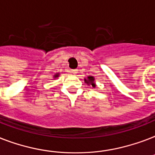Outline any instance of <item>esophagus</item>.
Returning <instances> with one entry per match:
<instances>
[{"label":"esophagus","mask_w":155,"mask_h":155,"mask_svg":"<svg viewBox=\"0 0 155 155\" xmlns=\"http://www.w3.org/2000/svg\"><path fill=\"white\" fill-rule=\"evenodd\" d=\"M71 73L74 75H76L78 73V70H71Z\"/></svg>","instance_id":"esophagus-1"}]
</instances>
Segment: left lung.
Returning a JSON list of instances; mask_svg holds the SVG:
<instances>
[{"mask_svg": "<svg viewBox=\"0 0 155 155\" xmlns=\"http://www.w3.org/2000/svg\"><path fill=\"white\" fill-rule=\"evenodd\" d=\"M84 82L88 85H92L93 88H96L97 87L96 83H95V78L92 76V75H88L87 78H84Z\"/></svg>", "mask_w": 155, "mask_h": 155, "instance_id": "obj_1", "label": "left lung"}]
</instances>
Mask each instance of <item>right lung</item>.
<instances>
[{
	"label": "right lung",
	"instance_id": "1",
	"mask_svg": "<svg viewBox=\"0 0 155 155\" xmlns=\"http://www.w3.org/2000/svg\"><path fill=\"white\" fill-rule=\"evenodd\" d=\"M59 73H56V74H55V75H54V79H56V78H58V77H59Z\"/></svg>",
	"mask_w": 155,
	"mask_h": 155
}]
</instances>
